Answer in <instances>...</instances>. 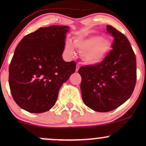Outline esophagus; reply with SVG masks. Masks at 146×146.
<instances>
[{
  "label": "esophagus",
  "mask_w": 146,
  "mask_h": 146,
  "mask_svg": "<svg viewBox=\"0 0 146 146\" xmlns=\"http://www.w3.org/2000/svg\"><path fill=\"white\" fill-rule=\"evenodd\" d=\"M79 68H80V65H79V64H77V65H76V69H75V71H78Z\"/></svg>",
  "instance_id": "34e87169"
}]
</instances>
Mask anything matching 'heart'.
Segmentation results:
<instances>
[{
  "label": "heart",
  "instance_id": "1",
  "mask_svg": "<svg viewBox=\"0 0 146 146\" xmlns=\"http://www.w3.org/2000/svg\"><path fill=\"white\" fill-rule=\"evenodd\" d=\"M74 46L81 52L82 59L88 64H98L106 58L111 51L113 42L109 38L101 36H91L87 38L75 37ZM65 52L69 56L74 53V48L71 41L65 45Z\"/></svg>",
  "mask_w": 146,
  "mask_h": 146
}]
</instances>
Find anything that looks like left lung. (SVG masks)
I'll list each match as a JSON object with an SVG mask.
<instances>
[{
    "instance_id": "left-lung-1",
    "label": "left lung",
    "mask_w": 146,
    "mask_h": 146,
    "mask_svg": "<svg viewBox=\"0 0 146 146\" xmlns=\"http://www.w3.org/2000/svg\"><path fill=\"white\" fill-rule=\"evenodd\" d=\"M114 37L113 50L98 64L82 66L80 88L84 103L98 112L116 109L130 98L137 81L136 56L128 38L107 25Z\"/></svg>"
}]
</instances>
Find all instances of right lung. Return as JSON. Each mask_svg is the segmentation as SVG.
<instances>
[{"mask_svg":"<svg viewBox=\"0 0 146 146\" xmlns=\"http://www.w3.org/2000/svg\"><path fill=\"white\" fill-rule=\"evenodd\" d=\"M67 26L41 27L18 43L9 68V84L16 103L29 113L49 110L62 85L75 71L74 61L62 58Z\"/></svg>","mask_w":146,"mask_h":146,"instance_id":"right-lung-1","label":"right lung"}]
</instances>
